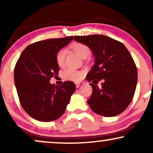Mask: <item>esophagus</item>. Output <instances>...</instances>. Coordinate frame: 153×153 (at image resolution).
<instances>
[{
  "label": "esophagus",
  "instance_id": "obj_1",
  "mask_svg": "<svg viewBox=\"0 0 153 153\" xmlns=\"http://www.w3.org/2000/svg\"><path fill=\"white\" fill-rule=\"evenodd\" d=\"M75 84H76V87L78 88L80 86V85H82L83 84V83H81V82H77V83H75Z\"/></svg>",
  "mask_w": 153,
  "mask_h": 153
}]
</instances>
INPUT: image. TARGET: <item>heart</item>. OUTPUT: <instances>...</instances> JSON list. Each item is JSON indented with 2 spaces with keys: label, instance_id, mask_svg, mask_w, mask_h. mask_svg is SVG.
Segmentation results:
<instances>
[{
  "label": "heart",
  "instance_id": "heart-1",
  "mask_svg": "<svg viewBox=\"0 0 153 153\" xmlns=\"http://www.w3.org/2000/svg\"><path fill=\"white\" fill-rule=\"evenodd\" d=\"M72 49L82 58L89 57V56L91 55V49H90V48L85 45H83V44H76V45L73 46ZM66 53V50L64 49H60L57 53V55H56V62H57L58 66L62 67L64 65ZM62 77L65 79H67V80L79 81L82 78V74L79 71L75 70L72 68H69L65 71H64V72L62 73Z\"/></svg>",
  "mask_w": 153,
  "mask_h": 153
}]
</instances>
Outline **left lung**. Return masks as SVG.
Masks as SVG:
<instances>
[{"label": "left lung", "mask_w": 153, "mask_h": 153, "mask_svg": "<svg viewBox=\"0 0 153 153\" xmlns=\"http://www.w3.org/2000/svg\"><path fill=\"white\" fill-rule=\"evenodd\" d=\"M74 40L88 46L95 58L86 76L93 88L87 101L90 107L104 117L121 114L131 103L137 83V68L130 53L120 42L105 35L75 36Z\"/></svg>", "instance_id": "8db88e82"}]
</instances>
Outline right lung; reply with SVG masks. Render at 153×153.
Here are the masks:
<instances>
[{
  "label": "right lung",
  "mask_w": 153,
  "mask_h": 153,
  "mask_svg": "<svg viewBox=\"0 0 153 153\" xmlns=\"http://www.w3.org/2000/svg\"><path fill=\"white\" fill-rule=\"evenodd\" d=\"M73 39V36L49 39L29 45L14 68V83L22 107L29 116L41 122H51L64 114L76 90L72 81L60 86L50 83L58 74L57 53Z\"/></svg>",
  "instance_id": "add662e5"
}]
</instances>
